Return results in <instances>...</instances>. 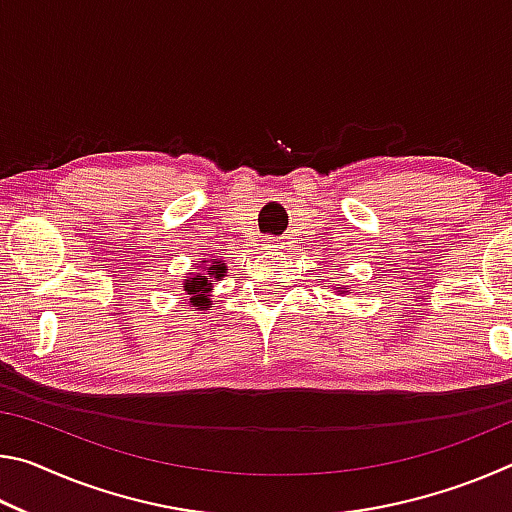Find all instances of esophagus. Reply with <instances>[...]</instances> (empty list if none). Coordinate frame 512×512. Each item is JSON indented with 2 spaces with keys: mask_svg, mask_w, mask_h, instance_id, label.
<instances>
[{
  "mask_svg": "<svg viewBox=\"0 0 512 512\" xmlns=\"http://www.w3.org/2000/svg\"><path fill=\"white\" fill-rule=\"evenodd\" d=\"M264 246L268 250H275V248H280V241H277L275 237H268V239H264Z\"/></svg>",
  "mask_w": 512,
  "mask_h": 512,
  "instance_id": "esophagus-1",
  "label": "esophagus"
}]
</instances>
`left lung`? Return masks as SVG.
<instances>
[{
  "label": "left lung",
  "mask_w": 512,
  "mask_h": 512,
  "mask_svg": "<svg viewBox=\"0 0 512 512\" xmlns=\"http://www.w3.org/2000/svg\"><path fill=\"white\" fill-rule=\"evenodd\" d=\"M336 289H341V287H336ZM343 293H348V291H343Z\"/></svg>",
  "instance_id": "1"
}]
</instances>
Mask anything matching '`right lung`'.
Masks as SVG:
<instances>
[{"label":"right lung","mask_w":512,"mask_h":512,"mask_svg":"<svg viewBox=\"0 0 512 512\" xmlns=\"http://www.w3.org/2000/svg\"><path fill=\"white\" fill-rule=\"evenodd\" d=\"M228 271V266L219 259H205L203 268L198 273H189V277L185 280V293L189 298V305L194 307V311H203L210 307V291H212V284L219 282L223 273Z\"/></svg>","instance_id":"obj_1"}]
</instances>
